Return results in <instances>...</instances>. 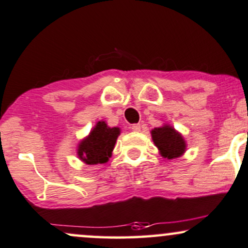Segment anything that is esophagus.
<instances>
[{
    "label": "esophagus",
    "instance_id": "obj_1",
    "mask_svg": "<svg viewBox=\"0 0 248 248\" xmlns=\"http://www.w3.org/2000/svg\"><path fill=\"white\" fill-rule=\"evenodd\" d=\"M141 128H142V124H135L132 126V129L134 130V132H141Z\"/></svg>",
    "mask_w": 248,
    "mask_h": 248
}]
</instances>
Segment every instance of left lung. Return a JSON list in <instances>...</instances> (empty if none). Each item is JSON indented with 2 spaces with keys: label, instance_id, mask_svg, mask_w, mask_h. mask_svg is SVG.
<instances>
[{
  "label": "left lung",
  "instance_id": "left-lung-1",
  "mask_svg": "<svg viewBox=\"0 0 248 248\" xmlns=\"http://www.w3.org/2000/svg\"><path fill=\"white\" fill-rule=\"evenodd\" d=\"M151 136L155 145L164 158L168 159L178 158L183 156L186 151V142L184 137L170 124L154 128L151 130Z\"/></svg>",
  "mask_w": 248,
  "mask_h": 248
}]
</instances>
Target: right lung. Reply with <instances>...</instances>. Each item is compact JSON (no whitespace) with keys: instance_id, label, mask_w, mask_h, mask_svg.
<instances>
[{"instance_id":"obj_1","label":"right lung","mask_w":248,"mask_h":248,"mask_svg":"<svg viewBox=\"0 0 248 248\" xmlns=\"http://www.w3.org/2000/svg\"><path fill=\"white\" fill-rule=\"evenodd\" d=\"M119 135L120 128H111L107 126L105 121H98L90 134L78 144V158L88 165L108 162Z\"/></svg>"}]
</instances>
